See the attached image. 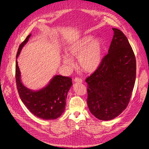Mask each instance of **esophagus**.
<instances>
[{"instance_id":"1","label":"esophagus","mask_w":149,"mask_h":149,"mask_svg":"<svg viewBox=\"0 0 149 149\" xmlns=\"http://www.w3.org/2000/svg\"><path fill=\"white\" fill-rule=\"evenodd\" d=\"M74 81L75 83H82L83 82V80L81 79V78H76L74 80Z\"/></svg>"}]
</instances>
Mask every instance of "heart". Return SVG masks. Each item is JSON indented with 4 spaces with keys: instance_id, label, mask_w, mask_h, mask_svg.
<instances>
[{
    "instance_id": "heart-1",
    "label": "heart",
    "mask_w": 149,
    "mask_h": 149,
    "mask_svg": "<svg viewBox=\"0 0 149 149\" xmlns=\"http://www.w3.org/2000/svg\"><path fill=\"white\" fill-rule=\"evenodd\" d=\"M66 52L71 57L78 58L80 69L86 73H91L96 71L102 64L104 47L100 40L94 39L92 36H85L68 47ZM69 57L63 56V61L65 65L71 67L73 61Z\"/></svg>"
}]
</instances>
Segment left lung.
Returning a JSON list of instances; mask_svg holds the SVG:
<instances>
[{"label": "left lung", "instance_id": "8db88e82", "mask_svg": "<svg viewBox=\"0 0 149 149\" xmlns=\"http://www.w3.org/2000/svg\"><path fill=\"white\" fill-rule=\"evenodd\" d=\"M114 35L101 66L86 79L91 113L102 120L113 119L127 107L136 76V60L125 35L112 28Z\"/></svg>", "mask_w": 149, "mask_h": 149}]
</instances>
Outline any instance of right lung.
I'll return each mask as SVG.
<instances>
[{"mask_svg": "<svg viewBox=\"0 0 149 149\" xmlns=\"http://www.w3.org/2000/svg\"><path fill=\"white\" fill-rule=\"evenodd\" d=\"M31 34L29 35L19 46L16 56L15 80L17 88L22 101L27 109L38 118L45 120L57 119L65 109L68 92L71 87L70 77L56 75L42 89L33 91L23 84L17 59L22 48L28 42Z\"/></svg>", "mask_w": 149, "mask_h": 149, "instance_id": "1", "label": "right lung"}]
</instances>
